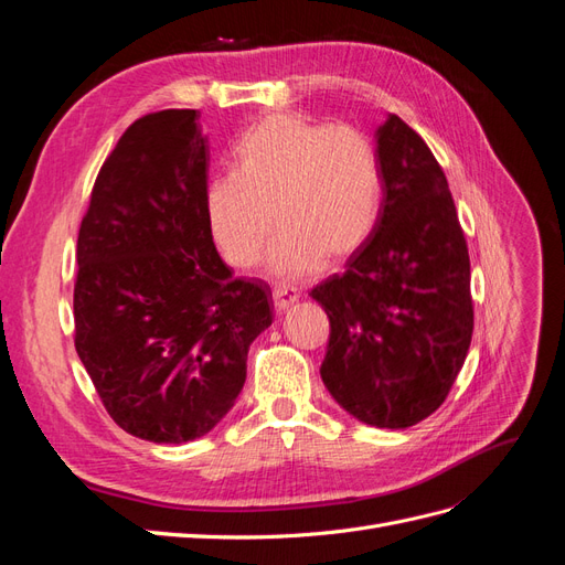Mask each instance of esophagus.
<instances>
[{
    "label": "esophagus",
    "mask_w": 565,
    "mask_h": 565,
    "mask_svg": "<svg viewBox=\"0 0 565 565\" xmlns=\"http://www.w3.org/2000/svg\"><path fill=\"white\" fill-rule=\"evenodd\" d=\"M295 301H299L297 289H289V287H276V289H273V303H276V311H280V313L287 311Z\"/></svg>",
    "instance_id": "obj_1"
}]
</instances>
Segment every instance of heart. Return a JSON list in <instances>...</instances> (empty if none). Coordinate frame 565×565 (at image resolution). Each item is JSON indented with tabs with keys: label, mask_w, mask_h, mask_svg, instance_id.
<instances>
[{
	"label": "heart",
	"mask_w": 565,
	"mask_h": 565,
	"mask_svg": "<svg viewBox=\"0 0 565 565\" xmlns=\"http://www.w3.org/2000/svg\"><path fill=\"white\" fill-rule=\"evenodd\" d=\"M382 198V162L365 131L276 113L235 143L233 172L207 183L204 214L235 268L256 262L276 224L266 268L299 280L324 259L341 262L361 249L377 228Z\"/></svg>",
	"instance_id": "1"
}]
</instances>
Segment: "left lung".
<instances>
[{
    "instance_id": "1",
    "label": "left lung",
    "mask_w": 565,
    "mask_h": 565,
    "mask_svg": "<svg viewBox=\"0 0 565 565\" xmlns=\"http://www.w3.org/2000/svg\"><path fill=\"white\" fill-rule=\"evenodd\" d=\"M384 198L347 270L311 289L330 318L320 377L349 415L407 429L443 405L473 332L471 266L448 179L398 115L374 134Z\"/></svg>"
}]
</instances>
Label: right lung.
Here are the masks:
<instances>
[{
	"mask_svg": "<svg viewBox=\"0 0 565 565\" xmlns=\"http://www.w3.org/2000/svg\"><path fill=\"white\" fill-rule=\"evenodd\" d=\"M198 117L136 119L100 167L77 235V355L115 424L150 443L212 431L273 322L270 289L233 278L214 247Z\"/></svg>",
	"mask_w": 565,
	"mask_h": 565,
	"instance_id": "right-lung-1",
	"label": "right lung"
}]
</instances>
